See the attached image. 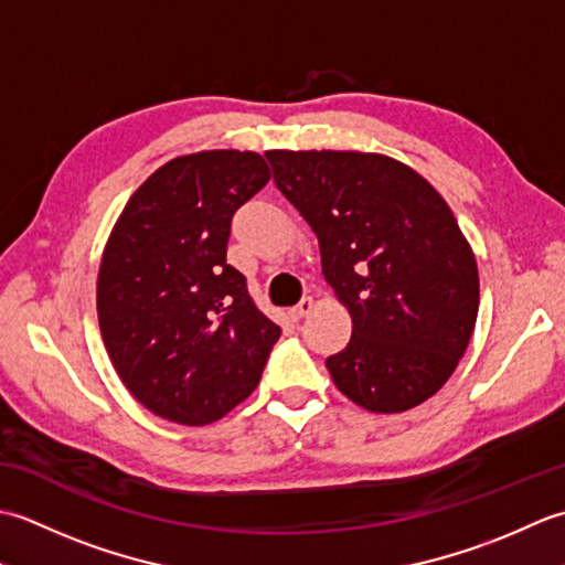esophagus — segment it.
Returning a JSON list of instances; mask_svg holds the SVG:
<instances>
[{
  "instance_id": "obj_1",
  "label": "esophagus",
  "mask_w": 565,
  "mask_h": 565,
  "mask_svg": "<svg viewBox=\"0 0 565 565\" xmlns=\"http://www.w3.org/2000/svg\"><path fill=\"white\" fill-rule=\"evenodd\" d=\"M313 308H316V301H313V298H303V301L301 303H298V306H294L291 310H289V316L294 318V320H298V318H306V316H310V313H313Z\"/></svg>"
}]
</instances>
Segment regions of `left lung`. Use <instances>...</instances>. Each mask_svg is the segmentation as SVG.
Returning <instances> with one entry per match:
<instances>
[{
	"label": "left lung",
	"instance_id": "8db88e82",
	"mask_svg": "<svg viewBox=\"0 0 565 565\" xmlns=\"http://www.w3.org/2000/svg\"><path fill=\"white\" fill-rule=\"evenodd\" d=\"M264 154L313 227L322 276L352 318L350 342L326 362L334 386L371 413L431 398L466 352L481 296L449 203L411 164L381 152Z\"/></svg>",
	"mask_w": 565,
	"mask_h": 565
}]
</instances>
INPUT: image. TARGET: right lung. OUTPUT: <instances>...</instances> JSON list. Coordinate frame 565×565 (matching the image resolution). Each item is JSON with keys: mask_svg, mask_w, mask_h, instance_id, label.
Listing matches in <instances>:
<instances>
[{"mask_svg": "<svg viewBox=\"0 0 565 565\" xmlns=\"http://www.w3.org/2000/svg\"><path fill=\"white\" fill-rule=\"evenodd\" d=\"M252 150H201L158 167L106 239L97 316L124 386L177 425H211L257 388L281 328L225 262L233 213L269 182Z\"/></svg>", "mask_w": 565, "mask_h": 565, "instance_id": "right-lung-1", "label": "right lung"}]
</instances>
